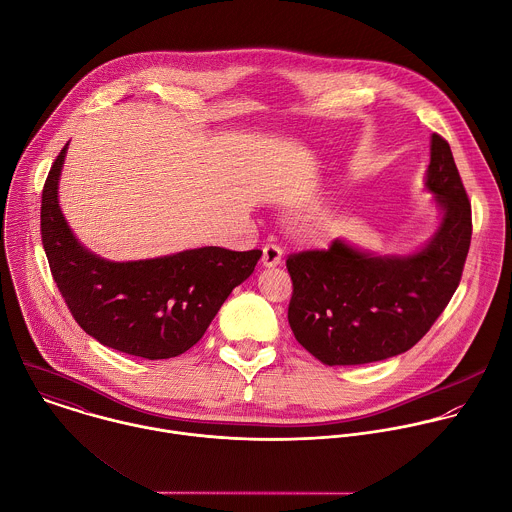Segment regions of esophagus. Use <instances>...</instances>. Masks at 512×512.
Masks as SVG:
<instances>
[{
    "label": "esophagus",
    "instance_id": "obj_1",
    "mask_svg": "<svg viewBox=\"0 0 512 512\" xmlns=\"http://www.w3.org/2000/svg\"><path fill=\"white\" fill-rule=\"evenodd\" d=\"M281 261H283V249H281L279 245L269 243V245L263 247L261 263H263L265 267H277V265H281Z\"/></svg>",
    "mask_w": 512,
    "mask_h": 512
}]
</instances>
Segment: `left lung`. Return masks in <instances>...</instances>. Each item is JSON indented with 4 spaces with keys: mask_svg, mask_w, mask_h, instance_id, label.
Instances as JSON below:
<instances>
[{
    "mask_svg": "<svg viewBox=\"0 0 512 512\" xmlns=\"http://www.w3.org/2000/svg\"><path fill=\"white\" fill-rule=\"evenodd\" d=\"M425 189L441 211L431 239L409 255H379L335 239L289 255V325L321 363L365 365L417 345L455 295L471 247V203L449 143L431 135Z\"/></svg>",
    "mask_w": 512,
    "mask_h": 512,
    "instance_id": "obj_1",
    "label": "left lung"
}]
</instances>
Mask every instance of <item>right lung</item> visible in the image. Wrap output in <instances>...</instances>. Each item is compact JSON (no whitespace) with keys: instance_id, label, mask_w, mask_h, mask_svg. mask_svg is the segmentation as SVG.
Masks as SVG:
<instances>
[{"instance_id":"obj_1","label":"right lung","mask_w":512,"mask_h":512,"mask_svg":"<svg viewBox=\"0 0 512 512\" xmlns=\"http://www.w3.org/2000/svg\"><path fill=\"white\" fill-rule=\"evenodd\" d=\"M67 145L43 185L41 241L73 319L101 345L133 357L155 361L185 353L231 291L255 271L263 251L199 247L139 261L91 253L75 239L59 207Z\"/></svg>"}]
</instances>
